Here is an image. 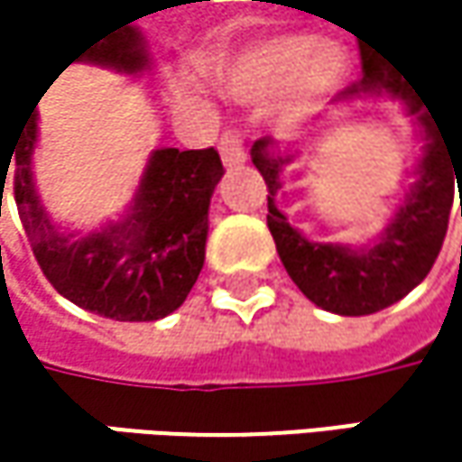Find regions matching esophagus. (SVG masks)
Returning <instances> with one entry per match:
<instances>
[{
    "label": "esophagus",
    "instance_id": "obj_1",
    "mask_svg": "<svg viewBox=\"0 0 462 462\" xmlns=\"http://www.w3.org/2000/svg\"><path fill=\"white\" fill-rule=\"evenodd\" d=\"M219 154H222V160H225V165H227V168L245 162L243 141H240V136H237L235 131H227V134L222 136V141H219Z\"/></svg>",
    "mask_w": 462,
    "mask_h": 462
}]
</instances>
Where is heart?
I'll return each instance as SVG.
<instances>
[{
    "instance_id": "1",
    "label": "heart",
    "mask_w": 462,
    "mask_h": 462,
    "mask_svg": "<svg viewBox=\"0 0 462 462\" xmlns=\"http://www.w3.org/2000/svg\"><path fill=\"white\" fill-rule=\"evenodd\" d=\"M347 74V55L331 40L275 37L248 50L230 71L227 90L240 101L270 98L283 90L281 120L297 125Z\"/></svg>"
}]
</instances>
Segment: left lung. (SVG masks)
Here are the masks:
<instances>
[{"mask_svg":"<svg viewBox=\"0 0 462 462\" xmlns=\"http://www.w3.org/2000/svg\"><path fill=\"white\" fill-rule=\"evenodd\" d=\"M364 74L339 93L342 101L361 96H391L404 101L422 134V157L417 162L415 184L404 195L402 208L383 235L364 248L313 243L278 211L283 168L294 160L291 152H275L273 141L259 139L251 146V160L267 184V227L273 232L278 256L319 308L337 316H369L407 297L430 273L449 225L455 179H462V128L436 117L433 106L396 71V66L374 50L361 47ZM462 217V200H460Z\"/></svg>","mask_w":462,"mask_h":462,"instance_id":"8db88e82","label":"left lung"}]
</instances>
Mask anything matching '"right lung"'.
<instances>
[{
  "instance_id": "right-lung-1",
  "label": "right lung",
  "mask_w": 462,
  "mask_h": 462,
  "mask_svg": "<svg viewBox=\"0 0 462 462\" xmlns=\"http://www.w3.org/2000/svg\"><path fill=\"white\" fill-rule=\"evenodd\" d=\"M74 60L141 74L152 58L139 29L125 23ZM34 143L37 112L10 154L15 162L13 189L32 251L55 291L77 308L112 321H157L181 308L206 259L208 206L225 173L219 152L214 146L154 149L128 217L79 237L58 230L40 200L32 171ZM2 179L7 176L2 173Z\"/></svg>"
}]
</instances>
